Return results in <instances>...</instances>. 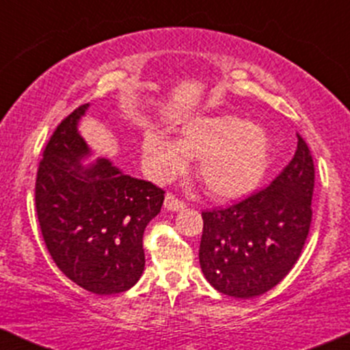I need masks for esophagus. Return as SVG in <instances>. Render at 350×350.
Wrapping results in <instances>:
<instances>
[{"instance_id":"esophagus-1","label":"esophagus","mask_w":350,"mask_h":350,"mask_svg":"<svg viewBox=\"0 0 350 350\" xmlns=\"http://www.w3.org/2000/svg\"><path fill=\"white\" fill-rule=\"evenodd\" d=\"M164 207H166L167 211H180V208L186 207V202L178 199L174 194L170 192V194H166V198H164Z\"/></svg>"}]
</instances>
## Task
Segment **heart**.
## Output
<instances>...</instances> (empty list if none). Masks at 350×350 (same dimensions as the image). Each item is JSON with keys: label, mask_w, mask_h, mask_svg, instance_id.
Instances as JSON below:
<instances>
[{"label": "heart", "mask_w": 350, "mask_h": 350, "mask_svg": "<svg viewBox=\"0 0 350 350\" xmlns=\"http://www.w3.org/2000/svg\"><path fill=\"white\" fill-rule=\"evenodd\" d=\"M270 138L260 128L235 115L200 116L180 128L179 139L148 131L143 164L156 183H167L186 172L189 158H199L198 176L208 194L234 199L256 187L270 163Z\"/></svg>", "instance_id": "obj_1"}]
</instances>
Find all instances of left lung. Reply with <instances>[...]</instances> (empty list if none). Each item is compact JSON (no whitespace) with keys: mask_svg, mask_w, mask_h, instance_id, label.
Returning <instances> with one entry per match:
<instances>
[{"mask_svg":"<svg viewBox=\"0 0 350 350\" xmlns=\"http://www.w3.org/2000/svg\"><path fill=\"white\" fill-rule=\"evenodd\" d=\"M314 161L303 136L286 167L247 198L202 212L199 262L217 291L260 296L280 283L299 258L312 219Z\"/></svg>","mask_w":350,"mask_h":350,"instance_id":"8db88e82","label":"left lung"}]
</instances>
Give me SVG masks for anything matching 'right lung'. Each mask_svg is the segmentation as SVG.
Masks as SVG:
<instances>
[{
    "label": "right lung",
    "mask_w": 350,
    "mask_h": 350,
    "mask_svg": "<svg viewBox=\"0 0 350 350\" xmlns=\"http://www.w3.org/2000/svg\"><path fill=\"white\" fill-rule=\"evenodd\" d=\"M88 103L62 120L44 148L36 212L44 243L67 278L95 295L130 290L144 270V228L164 191L123 174L108 159L83 167L88 146L77 131Z\"/></svg>",
    "instance_id": "right-lung-1"
}]
</instances>
